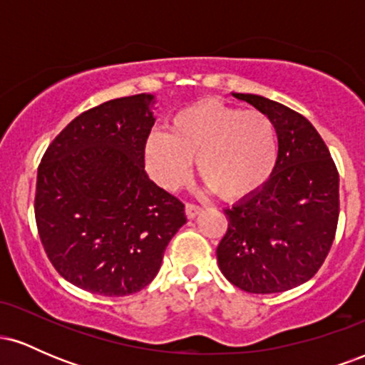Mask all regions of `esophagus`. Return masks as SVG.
I'll use <instances>...</instances> for the list:
<instances>
[{
  "instance_id": "34e87169",
  "label": "esophagus",
  "mask_w": 365,
  "mask_h": 365,
  "mask_svg": "<svg viewBox=\"0 0 365 365\" xmlns=\"http://www.w3.org/2000/svg\"><path fill=\"white\" fill-rule=\"evenodd\" d=\"M200 212H202V207L197 206V204H190V202L185 204V215L188 220H194V217L199 216Z\"/></svg>"
}]
</instances>
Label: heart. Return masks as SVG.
I'll list each match as a JSON object with an SVG mask.
<instances>
[{
	"instance_id": "1",
	"label": "heart",
	"mask_w": 365,
	"mask_h": 365,
	"mask_svg": "<svg viewBox=\"0 0 365 365\" xmlns=\"http://www.w3.org/2000/svg\"><path fill=\"white\" fill-rule=\"evenodd\" d=\"M195 159L199 177L225 200L257 194L278 161V132L262 111L240 110L206 99L175 113L166 133H150L144 165L150 178L168 192L190 180Z\"/></svg>"
}]
</instances>
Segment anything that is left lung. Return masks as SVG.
<instances>
[{"mask_svg":"<svg viewBox=\"0 0 365 365\" xmlns=\"http://www.w3.org/2000/svg\"><path fill=\"white\" fill-rule=\"evenodd\" d=\"M232 96L273 120L278 161L257 194L225 209L228 230L217 245V264L244 292L292 290L319 271L334 240L338 170L324 140L300 113L262 96Z\"/></svg>","mask_w":365,"mask_h":365,"instance_id":"1","label":"left lung"}]
</instances>
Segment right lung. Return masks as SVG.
Segmentation results:
<instances>
[{
  "mask_svg": "<svg viewBox=\"0 0 365 365\" xmlns=\"http://www.w3.org/2000/svg\"><path fill=\"white\" fill-rule=\"evenodd\" d=\"M153 101V94H137L83 111L41 159L37 232L54 269L82 290L140 292L187 223L185 206L144 168Z\"/></svg>",
  "mask_w": 365,
  "mask_h": 365,
  "instance_id": "right-lung-1",
  "label": "right lung"
}]
</instances>
